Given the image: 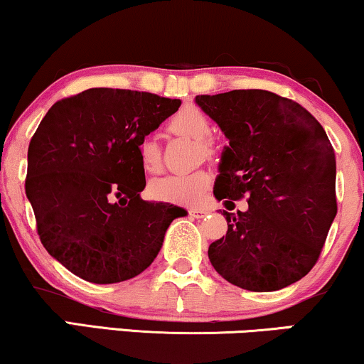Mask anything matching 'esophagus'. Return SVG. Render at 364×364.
I'll list each match as a JSON object with an SVG mask.
<instances>
[{
	"label": "esophagus",
	"mask_w": 364,
	"mask_h": 364,
	"mask_svg": "<svg viewBox=\"0 0 364 364\" xmlns=\"http://www.w3.org/2000/svg\"><path fill=\"white\" fill-rule=\"evenodd\" d=\"M206 213H208V210H205V208H190V210H188V215L193 216V218H203Z\"/></svg>",
	"instance_id": "esophagus-1"
}]
</instances>
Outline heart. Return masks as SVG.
Listing matches in <instances>:
<instances>
[{
    "label": "heart",
    "instance_id": "b5f03b06",
    "mask_svg": "<svg viewBox=\"0 0 364 364\" xmlns=\"http://www.w3.org/2000/svg\"><path fill=\"white\" fill-rule=\"evenodd\" d=\"M168 129L173 134L190 137L198 141L200 153L213 154V142L208 139L211 134V121L201 109L185 107L169 119ZM141 168L146 173H158L161 169V148L151 137L141 141L139 144ZM211 185V173L206 169H198L185 174H168L154 179L149 185V195L156 201L163 203L196 206L203 201L205 193Z\"/></svg>",
    "mask_w": 364,
    "mask_h": 364
}]
</instances>
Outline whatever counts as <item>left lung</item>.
<instances>
[{
	"instance_id": "obj_1",
	"label": "left lung",
	"mask_w": 364,
	"mask_h": 364,
	"mask_svg": "<svg viewBox=\"0 0 364 364\" xmlns=\"http://www.w3.org/2000/svg\"><path fill=\"white\" fill-rule=\"evenodd\" d=\"M196 104L228 139L216 200L228 213L227 235L208 248L225 280L252 292L287 287L316 265L338 213L336 156L309 110L269 90L198 95Z\"/></svg>"
}]
</instances>
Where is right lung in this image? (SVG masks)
<instances>
[{
	"label": "right lung",
	"mask_w": 364,
	"mask_h": 364,
	"mask_svg": "<svg viewBox=\"0 0 364 364\" xmlns=\"http://www.w3.org/2000/svg\"><path fill=\"white\" fill-rule=\"evenodd\" d=\"M181 105L126 89H89L52 105L28 146L25 191L36 232L77 277L116 284L153 264L186 211L141 198L139 144Z\"/></svg>",
	"instance_id": "obj_1"
}]
</instances>
